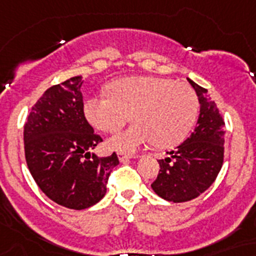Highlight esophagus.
Wrapping results in <instances>:
<instances>
[{"instance_id": "obj_1", "label": "esophagus", "mask_w": 256, "mask_h": 256, "mask_svg": "<svg viewBox=\"0 0 256 256\" xmlns=\"http://www.w3.org/2000/svg\"><path fill=\"white\" fill-rule=\"evenodd\" d=\"M136 156H133V154H124V153H119V161L120 162H126L130 158H134Z\"/></svg>"}]
</instances>
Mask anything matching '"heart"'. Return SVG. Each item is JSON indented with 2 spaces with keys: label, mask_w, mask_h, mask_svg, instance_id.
<instances>
[{
  "label": "heart",
  "mask_w": 256,
  "mask_h": 256,
  "mask_svg": "<svg viewBox=\"0 0 256 256\" xmlns=\"http://www.w3.org/2000/svg\"><path fill=\"white\" fill-rule=\"evenodd\" d=\"M110 94L90 96L85 102V115L103 132L120 130L132 115L134 124L107 142L123 153L149 142L158 148L178 145L188 136L199 112L195 92L170 78H123L110 86Z\"/></svg>",
  "instance_id": "heart-1"
}]
</instances>
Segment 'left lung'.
<instances>
[{
    "instance_id": "obj_1",
    "label": "left lung",
    "mask_w": 256,
    "mask_h": 256,
    "mask_svg": "<svg viewBox=\"0 0 256 256\" xmlns=\"http://www.w3.org/2000/svg\"><path fill=\"white\" fill-rule=\"evenodd\" d=\"M200 103L198 124L191 136L160 160V172L152 188L160 198L172 202L195 199L216 180L224 162L222 118L208 90L190 80Z\"/></svg>"
}]
</instances>
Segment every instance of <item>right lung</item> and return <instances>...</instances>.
<instances>
[{"mask_svg":"<svg viewBox=\"0 0 256 256\" xmlns=\"http://www.w3.org/2000/svg\"><path fill=\"white\" fill-rule=\"evenodd\" d=\"M81 76L44 92L27 118L23 140L28 170L39 188L58 206L86 209L103 199L116 153L96 157L102 137L84 114Z\"/></svg>","mask_w":256,"mask_h":256,"instance_id":"obj_1","label":"right lung"}]
</instances>
